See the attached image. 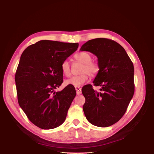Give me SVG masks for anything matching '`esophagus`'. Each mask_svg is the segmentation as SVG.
<instances>
[{
	"mask_svg": "<svg viewBox=\"0 0 154 154\" xmlns=\"http://www.w3.org/2000/svg\"><path fill=\"white\" fill-rule=\"evenodd\" d=\"M75 89H76V94L78 95H80L82 94V89L80 88V87H75Z\"/></svg>",
	"mask_w": 154,
	"mask_h": 154,
	"instance_id": "1",
	"label": "esophagus"
}]
</instances>
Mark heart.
<instances>
[{"label":"heart","mask_w":154,"mask_h":154,"mask_svg":"<svg viewBox=\"0 0 154 154\" xmlns=\"http://www.w3.org/2000/svg\"><path fill=\"white\" fill-rule=\"evenodd\" d=\"M74 58L77 61L80 62L83 64L81 69L82 74L78 76H74L68 79L66 81V84L67 85H71L73 87H81L84 83L89 80V76L88 73L91 76H94L99 71V66L96 63L92 61V56L87 52L78 53L74 55ZM61 70L63 75L69 76L71 74V67L67 60H64L61 64Z\"/></svg>","instance_id":"b5f03b06"}]
</instances>
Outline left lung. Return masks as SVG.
Instances as JSON below:
<instances>
[{
  "label": "left lung",
  "mask_w": 154,
  "mask_h": 154,
  "mask_svg": "<svg viewBox=\"0 0 154 154\" xmlns=\"http://www.w3.org/2000/svg\"><path fill=\"white\" fill-rule=\"evenodd\" d=\"M81 51L95 54L99 71L93 83L82 88L85 98L83 110L87 119L93 125L107 127L123 117L134 93V65L125 49L116 42L104 38L88 40Z\"/></svg>",
  "instance_id": "1"
}]
</instances>
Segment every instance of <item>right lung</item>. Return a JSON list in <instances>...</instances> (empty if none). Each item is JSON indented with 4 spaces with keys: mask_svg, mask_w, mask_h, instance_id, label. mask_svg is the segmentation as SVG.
Returning a JSON list of instances; mask_svg holds the SVG:
<instances>
[{
    "mask_svg": "<svg viewBox=\"0 0 154 154\" xmlns=\"http://www.w3.org/2000/svg\"><path fill=\"white\" fill-rule=\"evenodd\" d=\"M78 45L44 40L28 46L22 53L15 77L18 101L36 127L53 129L66 120L76 90L71 85L61 91L54 90L63 83L62 63Z\"/></svg>",
    "mask_w": 154,
    "mask_h": 154,
    "instance_id": "right-lung-1",
    "label": "right lung"
}]
</instances>
